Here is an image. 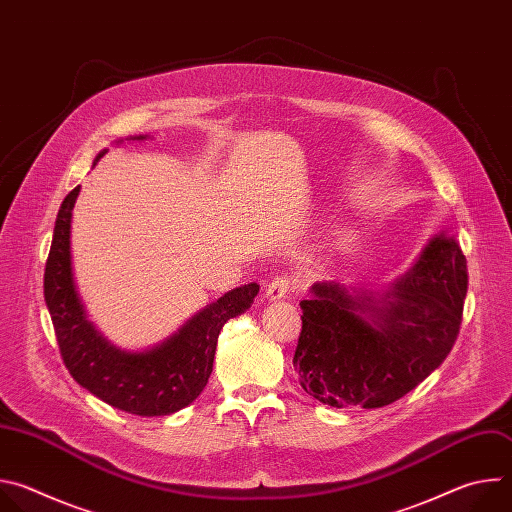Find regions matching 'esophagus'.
<instances>
[{
    "mask_svg": "<svg viewBox=\"0 0 512 512\" xmlns=\"http://www.w3.org/2000/svg\"><path fill=\"white\" fill-rule=\"evenodd\" d=\"M291 287H294V281H291L287 275L273 277L271 283L265 287V298H267L269 302H279V300L287 298Z\"/></svg>",
    "mask_w": 512,
    "mask_h": 512,
    "instance_id": "34e87169",
    "label": "esophagus"
}]
</instances>
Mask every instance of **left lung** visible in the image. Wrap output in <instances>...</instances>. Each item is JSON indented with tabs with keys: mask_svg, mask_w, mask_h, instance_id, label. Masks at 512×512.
<instances>
[{
	"mask_svg": "<svg viewBox=\"0 0 512 512\" xmlns=\"http://www.w3.org/2000/svg\"><path fill=\"white\" fill-rule=\"evenodd\" d=\"M466 291V257L446 233L435 235L385 291L314 283L300 302L294 354L302 389L336 409H377L401 399L450 354Z\"/></svg>",
	"mask_w": 512,
	"mask_h": 512,
	"instance_id": "left-lung-1",
	"label": "left lung"
}]
</instances>
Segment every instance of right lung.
Listing matches in <instances>:
<instances>
[{"instance_id":"add662e5","label":"right lung","mask_w":512,"mask_h":512,"mask_svg":"<svg viewBox=\"0 0 512 512\" xmlns=\"http://www.w3.org/2000/svg\"><path fill=\"white\" fill-rule=\"evenodd\" d=\"M131 139H145L135 135ZM103 150L95 162H99ZM81 186L60 204L44 271V300L68 373L81 387L131 415H170L190 405L212 373L218 334L227 320L247 312L259 285L235 287L198 314L174 336L150 350H123L89 320L77 294L70 259V218Z\"/></svg>"}]
</instances>
